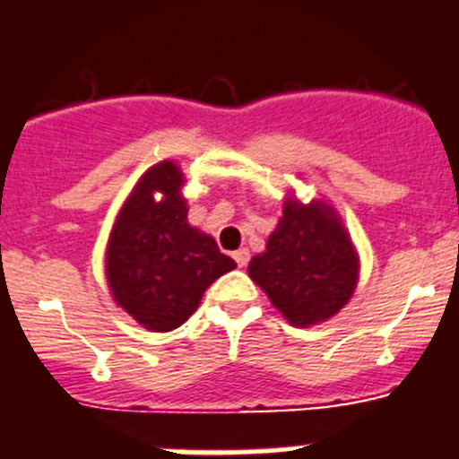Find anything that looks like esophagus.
<instances>
[{"label": "esophagus", "instance_id": "esophagus-1", "mask_svg": "<svg viewBox=\"0 0 459 459\" xmlns=\"http://www.w3.org/2000/svg\"><path fill=\"white\" fill-rule=\"evenodd\" d=\"M233 259H235V262H238V266H239V268H244L246 264H248V259H250L248 248H239V250H235V253H233Z\"/></svg>", "mask_w": 459, "mask_h": 459}]
</instances>
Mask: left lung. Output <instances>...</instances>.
<instances>
[{
    "mask_svg": "<svg viewBox=\"0 0 459 459\" xmlns=\"http://www.w3.org/2000/svg\"><path fill=\"white\" fill-rule=\"evenodd\" d=\"M359 273V253L334 206L303 204L292 191L266 250L248 264V277L294 327L318 325L345 307Z\"/></svg>",
    "mask_w": 459,
    "mask_h": 459,
    "instance_id": "8db88e82",
    "label": "left lung"
}]
</instances>
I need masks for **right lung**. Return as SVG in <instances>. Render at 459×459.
<instances>
[{"label": "right lung", "mask_w": 459, "mask_h": 459, "mask_svg": "<svg viewBox=\"0 0 459 459\" xmlns=\"http://www.w3.org/2000/svg\"><path fill=\"white\" fill-rule=\"evenodd\" d=\"M185 173L173 160L149 167L116 215L105 279L116 306L149 332L180 327L206 288L238 268L215 239L189 224Z\"/></svg>", "instance_id": "right-lung-1"}]
</instances>
